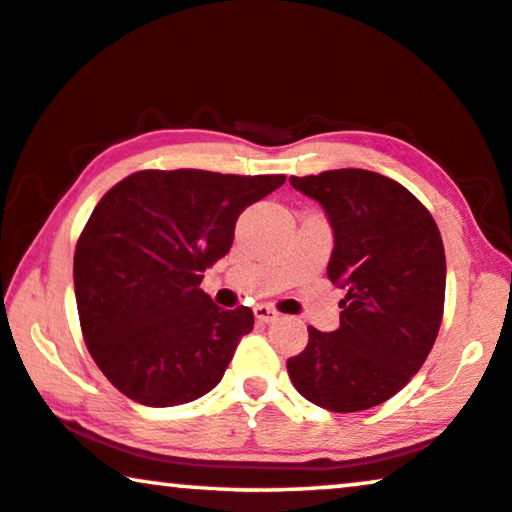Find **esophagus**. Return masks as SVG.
Masks as SVG:
<instances>
[{
	"label": "esophagus",
	"mask_w": 512,
	"mask_h": 512,
	"mask_svg": "<svg viewBox=\"0 0 512 512\" xmlns=\"http://www.w3.org/2000/svg\"><path fill=\"white\" fill-rule=\"evenodd\" d=\"M255 319L260 321V323H271V321L278 319V312H276L274 307H271V304H257V307H255Z\"/></svg>",
	"instance_id": "1"
}]
</instances>
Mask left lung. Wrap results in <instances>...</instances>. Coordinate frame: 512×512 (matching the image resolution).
Returning a JSON list of instances; mask_svg holds the SVG:
<instances>
[{
  "instance_id": "1",
  "label": "left lung",
  "mask_w": 512,
  "mask_h": 512,
  "mask_svg": "<svg viewBox=\"0 0 512 512\" xmlns=\"http://www.w3.org/2000/svg\"><path fill=\"white\" fill-rule=\"evenodd\" d=\"M333 226L328 278L345 288L340 328L288 359L295 390L321 409L366 411L420 371L444 314L446 257L435 219L409 189L378 172L290 177Z\"/></svg>"
}]
</instances>
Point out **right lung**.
I'll return each mask as SVG.
<instances>
[{
	"instance_id": "right-lung-1",
	"label": "right lung",
	"mask_w": 512,
	"mask_h": 512,
	"mask_svg": "<svg viewBox=\"0 0 512 512\" xmlns=\"http://www.w3.org/2000/svg\"><path fill=\"white\" fill-rule=\"evenodd\" d=\"M283 174L141 170L96 205L75 248V300L89 354L125 397L177 406L208 394L255 326L200 290L236 219Z\"/></svg>"
}]
</instances>
